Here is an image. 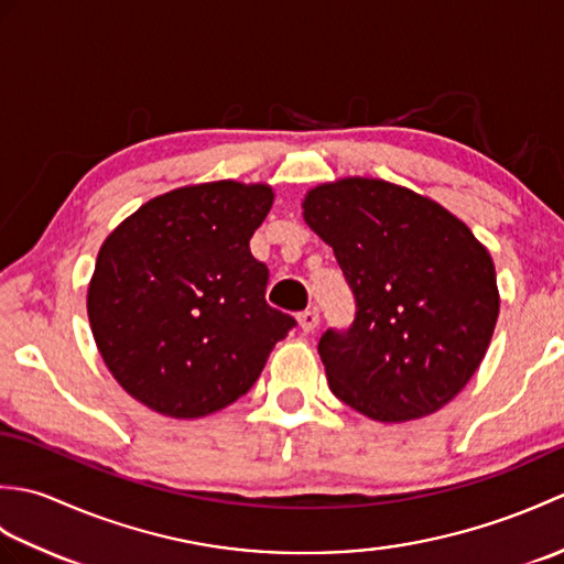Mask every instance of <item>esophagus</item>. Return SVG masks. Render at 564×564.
I'll list each match as a JSON object with an SVG mask.
<instances>
[{"mask_svg": "<svg viewBox=\"0 0 564 564\" xmlns=\"http://www.w3.org/2000/svg\"><path fill=\"white\" fill-rule=\"evenodd\" d=\"M319 325V313L317 310H305V313L297 315V327H301L305 334L315 332Z\"/></svg>", "mask_w": 564, "mask_h": 564, "instance_id": "1", "label": "esophagus"}]
</instances>
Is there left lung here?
Instances as JSON below:
<instances>
[{
    "label": "left lung",
    "mask_w": 564,
    "mask_h": 564,
    "mask_svg": "<svg viewBox=\"0 0 564 564\" xmlns=\"http://www.w3.org/2000/svg\"><path fill=\"white\" fill-rule=\"evenodd\" d=\"M303 218L356 297L346 332L319 339L332 392L376 422L438 412L475 376L499 317L495 261L436 200L382 178L307 191Z\"/></svg>",
    "instance_id": "left-lung-1"
}]
</instances>
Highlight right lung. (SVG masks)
I'll return each mask as SVG.
<instances>
[{
    "label": "right lung",
    "instance_id": "1",
    "mask_svg": "<svg viewBox=\"0 0 564 564\" xmlns=\"http://www.w3.org/2000/svg\"><path fill=\"white\" fill-rule=\"evenodd\" d=\"M271 203L267 184L184 186L104 239L91 334L118 386L152 412L198 419L232 404L295 327L267 305L269 269L249 251Z\"/></svg>",
    "mask_w": 564,
    "mask_h": 564
}]
</instances>
